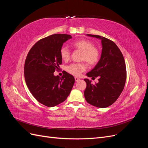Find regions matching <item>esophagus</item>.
Returning <instances> with one entry per match:
<instances>
[{
  "mask_svg": "<svg viewBox=\"0 0 148 148\" xmlns=\"http://www.w3.org/2000/svg\"><path fill=\"white\" fill-rule=\"evenodd\" d=\"M75 82H78L80 79L78 77H75Z\"/></svg>",
  "mask_w": 148,
  "mask_h": 148,
  "instance_id": "34e87169",
  "label": "esophagus"
}]
</instances>
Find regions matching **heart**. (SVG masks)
Segmentation results:
<instances>
[{
	"mask_svg": "<svg viewBox=\"0 0 148 148\" xmlns=\"http://www.w3.org/2000/svg\"><path fill=\"white\" fill-rule=\"evenodd\" d=\"M71 46L77 50L82 51L81 60H85L91 66L96 65L99 61L101 53L99 49L94 46V44L86 39H80L71 43ZM61 59L68 61L70 58V52L68 47L62 46L60 49ZM87 65L84 62L73 63L67 66L66 71L75 77H78L86 70Z\"/></svg>",
	"mask_w": 148,
	"mask_h": 148,
	"instance_id": "heart-1",
	"label": "heart"
}]
</instances>
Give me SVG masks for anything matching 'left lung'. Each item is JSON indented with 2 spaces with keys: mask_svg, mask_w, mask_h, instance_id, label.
Masks as SVG:
<instances>
[{
  "mask_svg": "<svg viewBox=\"0 0 148 148\" xmlns=\"http://www.w3.org/2000/svg\"><path fill=\"white\" fill-rule=\"evenodd\" d=\"M87 35L101 39L102 49L99 62L87 73L92 79L98 78L99 82L92 84L88 79H84L86 83L84 97L89 104L105 108L114 104L123 90L127 79L126 65L122 52L115 42L99 35Z\"/></svg>",
  "mask_w": 148,
  "mask_h": 148,
  "instance_id": "1",
  "label": "left lung"
}]
</instances>
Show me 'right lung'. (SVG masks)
<instances>
[{"instance_id":"1","label":"right lung","mask_w":148,"mask_h":148,"mask_svg":"<svg viewBox=\"0 0 148 148\" xmlns=\"http://www.w3.org/2000/svg\"><path fill=\"white\" fill-rule=\"evenodd\" d=\"M71 38L66 34L49 36L35 43L26 57L24 66L26 85L35 99L47 107L65 101L74 84L73 76L66 71L61 78L53 75L62 64L60 49Z\"/></svg>"}]
</instances>
